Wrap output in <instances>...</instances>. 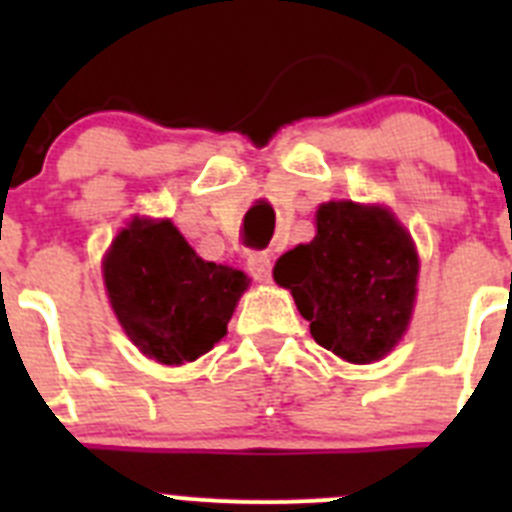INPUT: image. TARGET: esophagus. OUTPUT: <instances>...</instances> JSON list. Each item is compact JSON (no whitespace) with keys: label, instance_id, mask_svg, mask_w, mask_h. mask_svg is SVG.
<instances>
[{"label":"esophagus","instance_id":"1","mask_svg":"<svg viewBox=\"0 0 512 512\" xmlns=\"http://www.w3.org/2000/svg\"><path fill=\"white\" fill-rule=\"evenodd\" d=\"M248 271L256 282H269L271 279V256L264 251H256L248 256Z\"/></svg>","mask_w":512,"mask_h":512}]
</instances>
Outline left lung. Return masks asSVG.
Listing matches in <instances>:
<instances>
[{
    "label": "left lung",
    "mask_w": 512,
    "mask_h": 512,
    "mask_svg": "<svg viewBox=\"0 0 512 512\" xmlns=\"http://www.w3.org/2000/svg\"><path fill=\"white\" fill-rule=\"evenodd\" d=\"M312 338L351 364H372L408 330L418 282L410 233L384 207L328 202L318 235L274 266Z\"/></svg>",
    "instance_id": "obj_1"
}]
</instances>
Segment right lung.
<instances>
[{
  "mask_svg": "<svg viewBox=\"0 0 512 512\" xmlns=\"http://www.w3.org/2000/svg\"><path fill=\"white\" fill-rule=\"evenodd\" d=\"M104 284L130 341L161 364H184L228 333L248 279L200 259L169 220H133L104 259Z\"/></svg>",
  "mask_w": 512,
  "mask_h": 512,
  "instance_id": "add662e5",
  "label": "right lung"
}]
</instances>
